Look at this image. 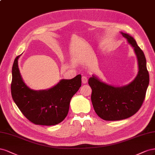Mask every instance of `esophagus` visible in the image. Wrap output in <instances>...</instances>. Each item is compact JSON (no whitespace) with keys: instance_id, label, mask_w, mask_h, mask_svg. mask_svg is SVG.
I'll use <instances>...</instances> for the list:
<instances>
[{"instance_id":"34e87169","label":"esophagus","mask_w":155,"mask_h":155,"mask_svg":"<svg viewBox=\"0 0 155 155\" xmlns=\"http://www.w3.org/2000/svg\"><path fill=\"white\" fill-rule=\"evenodd\" d=\"M82 82L83 84H86L87 82V78L85 76H82Z\"/></svg>"}]
</instances>
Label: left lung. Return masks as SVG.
Listing matches in <instances>:
<instances>
[{
    "instance_id": "obj_1",
    "label": "left lung",
    "mask_w": 155,
    "mask_h": 155,
    "mask_svg": "<svg viewBox=\"0 0 155 155\" xmlns=\"http://www.w3.org/2000/svg\"><path fill=\"white\" fill-rule=\"evenodd\" d=\"M134 47L138 58L139 71L134 80L123 87H114L93 76L88 84L92 90L91 99L97 116L105 121H117L134 115L142 105L149 82L146 59L135 39L121 32Z\"/></svg>"
}]
</instances>
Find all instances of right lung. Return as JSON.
<instances>
[{
  "label": "right lung",
  "mask_w": 155,
  "mask_h": 155,
  "mask_svg": "<svg viewBox=\"0 0 155 155\" xmlns=\"http://www.w3.org/2000/svg\"><path fill=\"white\" fill-rule=\"evenodd\" d=\"M17 56L12 68L11 93L13 100L25 117L35 125H55L69 112L70 101L81 86V75L61 80L47 90L34 91L26 86L19 73Z\"/></svg>",
  "instance_id": "right-lung-1"
}]
</instances>
